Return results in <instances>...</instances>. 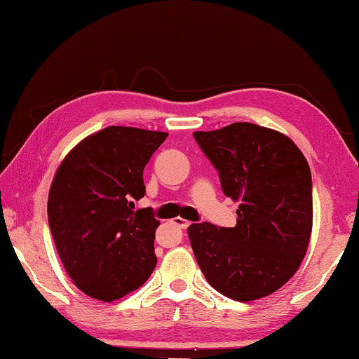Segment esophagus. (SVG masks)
I'll use <instances>...</instances> for the list:
<instances>
[{"mask_svg":"<svg viewBox=\"0 0 359 359\" xmlns=\"http://www.w3.org/2000/svg\"><path fill=\"white\" fill-rule=\"evenodd\" d=\"M172 224H174L175 226H179V229L185 230L187 226L190 225V222H189V220H185V219H182V217H177V219H174V220H172Z\"/></svg>","mask_w":359,"mask_h":359,"instance_id":"esophagus-1","label":"esophagus"}]
</instances>
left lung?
Returning a JSON list of instances; mask_svg holds the SVG:
<instances>
[{"label":"left lung","mask_w":359,"mask_h":359,"mask_svg":"<svg viewBox=\"0 0 359 359\" xmlns=\"http://www.w3.org/2000/svg\"><path fill=\"white\" fill-rule=\"evenodd\" d=\"M225 196L240 203L231 229L191 224L198 265L215 291L238 302L284 286L309 248L313 226L311 172L304 153L275 129L233 123L193 133Z\"/></svg>","instance_id":"obj_1"}]
</instances>
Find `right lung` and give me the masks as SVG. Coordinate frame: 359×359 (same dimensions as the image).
I'll return each instance as SVG.
<instances>
[{
	"mask_svg": "<svg viewBox=\"0 0 359 359\" xmlns=\"http://www.w3.org/2000/svg\"><path fill=\"white\" fill-rule=\"evenodd\" d=\"M168 134L108 126L88 135L57 168L48 219L57 254L75 286L113 302L140 287L156 266L159 222L133 210L145 195L144 169Z\"/></svg>",
	"mask_w": 359,
	"mask_h": 359,
	"instance_id": "1",
	"label": "right lung"
}]
</instances>
